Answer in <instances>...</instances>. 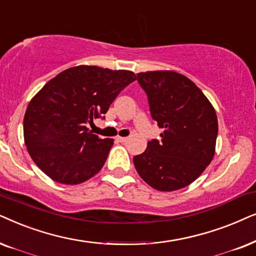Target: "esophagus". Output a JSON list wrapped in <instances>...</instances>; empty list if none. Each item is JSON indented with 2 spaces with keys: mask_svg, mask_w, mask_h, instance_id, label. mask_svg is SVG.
I'll list each match as a JSON object with an SVG mask.
<instances>
[{
  "mask_svg": "<svg viewBox=\"0 0 256 256\" xmlns=\"http://www.w3.org/2000/svg\"><path fill=\"white\" fill-rule=\"evenodd\" d=\"M117 140L119 142H128V138H126V137H117Z\"/></svg>",
  "mask_w": 256,
  "mask_h": 256,
  "instance_id": "esophagus-1",
  "label": "esophagus"
}]
</instances>
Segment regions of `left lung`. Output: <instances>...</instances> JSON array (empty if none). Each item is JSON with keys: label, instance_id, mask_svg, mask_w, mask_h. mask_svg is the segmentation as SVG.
Here are the masks:
<instances>
[{"label": "left lung", "instance_id": "obj_1", "mask_svg": "<svg viewBox=\"0 0 256 256\" xmlns=\"http://www.w3.org/2000/svg\"><path fill=\"white\" fill-rule=\"evenodd\" d=\"M150 112L164 132L134 156L138 174L153 188L171 192L188 186L205 171L216 152L218 118L202 91L182 74H137Z\"/></svg>", "mask_w": 256, "mask_h": 256}]
</instances>
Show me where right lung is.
Wrapping results in <instances>:
<instances>
[{"label": "right lung", "instance_id": "add662e5", "mask_svg": "<svg viewBox=\"0 0 256 256\" xmlns=\"http://www.w3.org/2000/svg\"><path fill=\"white\" fill-rule=\"evenodd\" d=\"M137 80L132 71L80 66L62 71L30 100L23 120L24 142L34 162L54 182L77 185L100 171L114 145L88 131L105 119L122 88Z\"/></svg>", "mask_w": 256, "mask_h": 256}]
</instances>
